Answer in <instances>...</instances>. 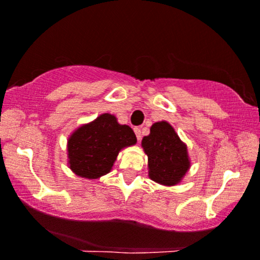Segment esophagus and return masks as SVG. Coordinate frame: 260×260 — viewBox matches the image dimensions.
<instances>
[{"mask_svg": "<svg viewBox=\"0 0 260 260\" xmlns=\"http://www.w3.org/2000/svg\"><path fill=\"white\" fill-rule=\"evenodd\" d=\"M135 133H136V136H137V139L139 141V139H141V137H142L141 128H139V127H136V128H135Z\"/></svg>", "mask_w": 260, "mask_h": 260, "instance_id": "34e87169", "label": "esophagus"}]
</instances>
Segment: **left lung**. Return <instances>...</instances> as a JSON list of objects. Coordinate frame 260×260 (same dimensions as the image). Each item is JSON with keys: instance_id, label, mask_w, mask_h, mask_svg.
<instances>
[{"instance_id": "1", "label": "left lung", "mask_w": 260, "mask_h": 260, "mask_svg": "<svg viewBox=\"0 0 260 260\" xmlns=\"http://www.w3.org/2000/svg\"><path fill=\"white\" fill-rule=\"evenodd\" d=\"M142 148L148 157V177L158 184H179L189 171L187 144L167 121L153 123L149 135L142 139Z\"/></svg>"}]
</instances>
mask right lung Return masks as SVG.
<instances>
[{
    "mask_svg": "<svg viewBox=\"0 0 260 260\" xmlns=\"http://www.w3.org/2000/svg\"><path fill=\"white\" fill-rule=\"evenodd\" d=\"M137 143L135 132L116 116L102 113L73 131L67 139V165L76 176L98 179L112 171L122 149Z\"/></svg>",
    "mask_w": 260,
    "mask_h": 260,
    "instance_id": "obj_1",
    "label": "right lung"
}]
</instances>
